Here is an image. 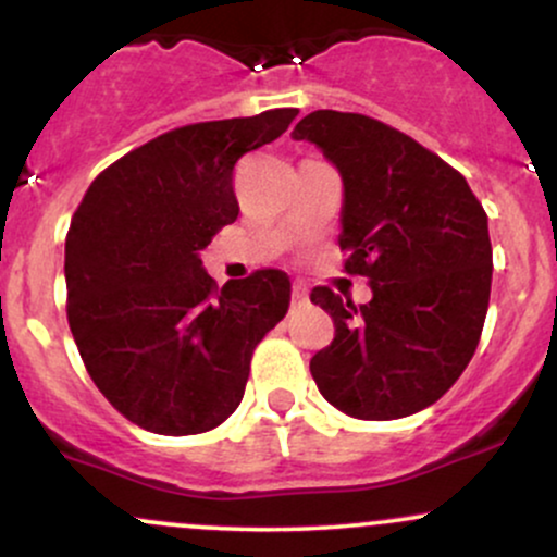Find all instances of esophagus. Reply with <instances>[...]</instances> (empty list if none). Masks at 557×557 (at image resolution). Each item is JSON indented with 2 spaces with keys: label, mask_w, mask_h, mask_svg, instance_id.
Instances as JSON below:
<instances>
[{
  "label": "esophagus",
  "mask_w": 557,
  "mask_h": 557,
  "mask_svg": "<svg viewBox=\"0 0 557 557\" xmlns=\"http://www.w3.org/2000/svg\"><path fill=\"white\" fill-rule=\"evenodd\" d=\"M309 300V290H306L304 283H293V306H300Z\"/></svg>",
  "instance_id": "obj_1"
}]
</instances>
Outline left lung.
<instances>
[{"mask_svg":"<svg viewBox=\"0 0 557 557\" xmlns=\"http://www.w3.org/2000/svg\"><path fill=\"white\" fill-rule=\"evenodd\" d=\"M293 138L317 144L341 170L345 272L372 285L359 306L327 285L311 290L335 324L311 376L348 417H411L453 387L482 337L487 214L461 172L367 114L317 110Z\"/></svg>","mask_w":557,"mask_h":557,"instance_id":"8db88e82","label":"left lung"}]
</instances>
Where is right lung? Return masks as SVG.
Segmentation results:
<instances>
[{
    "label": "right lung",
    "instance_id": "obj_1",
    "mask_svg": "<svg viewBox=\"0 0 557 557\" xmlns=\"http://www.w3.org/2000/svg\"><path fill=\"white\" fill-rule=\"evenodd\" d=\"M298 110L175 127L96 175L65 238L67 322L94 385L157 434L209 432L238 408L251 356L287 314L290 280L257 270L216 285L198 253L238 220L243 154Z\"/></svg>",
    "mask_w": 557,
    "mask_h": 557
}]
</instances>
